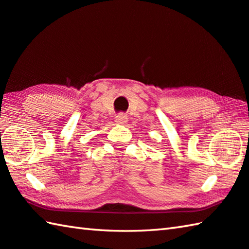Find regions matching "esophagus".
I'll use <instances>...</instances> for the list:
<instances>
[{"mask_svg":"<svg viewBox=\"0 0 249 249\" xmlns=\"http://www.w3.org/2000/svg\"><path fill=\"white\" fill-rule=\"evenodd\" d=\"M127 115H125L124 113H119L115 116V122L118 124H125L127 122Z\"/></svg>","mask_w":249,"mask_h":249,"instance_id":"1","label":"esophagus"}]
</instances>
